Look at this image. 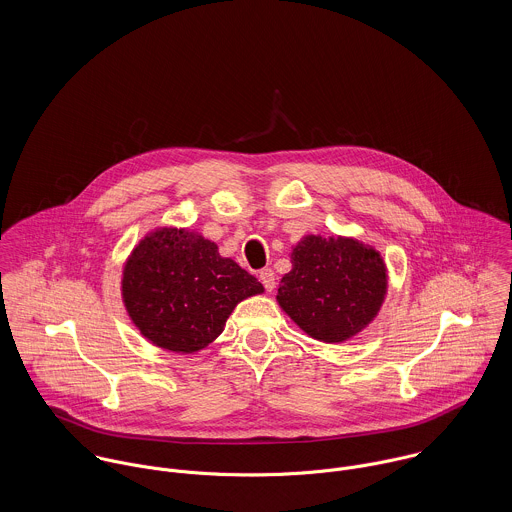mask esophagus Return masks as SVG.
Instances as JSON below:
<instances>
[{
  "label": "esophagus",
  "instance_id": "1",
  "mask_svg": "<svg viewBox=\"0 0 512 512\" xmlns=\"http://www.w3.org/2000/svg\"><path fill=\"white\" fill-rule=\"evenodd\" d=\"M260 282H262V286L268 290V292H272L274 290V286H276V274H274V270L272 268H264V270H260Z\"/></svg>",
  "mask_w": 512,
  "mask_h": 512
}]
</instances>
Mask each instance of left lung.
<instances>
[{
	"instance_id": "left-lung-1",
	"label": "left lung",
	"mask_w": 512,
	"mask_h": 512,
	"mask_svg": "<svg viewBox=\"0 0 512 512\" xmlns=\"http://www.w3.org/2000/svg\"><path fill=\"white\" fill-rule=\"evenodd\" d=\"M278 301L313 339L341 343L378 313L386 293L380 254L353 238L307 236L292 252Z\"/></svg>"
}]
</instances>
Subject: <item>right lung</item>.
<instances>
[{
	"instance_id": "add662e5",
	"label": "right lung",
	"mask_w": 512,
	"mask_h": 512,
	"mask_svg": "<svg viewBox=\"0 0 512 512\" xmlns=\"http://www.w3.org/2000/svg\"><path fill=\"white\" fill-rule=\"evenodd\" d=\"M264 292L215 242L177 228L146 236L124 268L126 309L153 345L195 353L215 341L238 301Z\"/></svg>"
}]
</instances>
